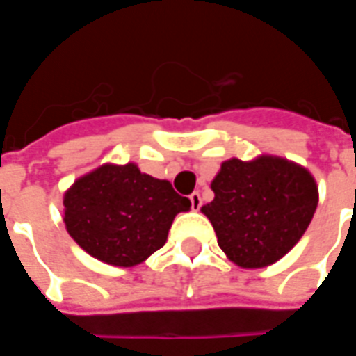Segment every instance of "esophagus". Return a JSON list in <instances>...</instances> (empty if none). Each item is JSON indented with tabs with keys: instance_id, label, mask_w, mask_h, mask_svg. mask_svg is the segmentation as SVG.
<instances>
[{
	"instance_id": "esophagus-1",
	"label": "esophagus",
	"mask_w": 356,
	"mask_h": 356,
	"mask_svg": "<svg viewBox=\"0 0 356 356\" xmlns=\"http://www.w3.org/2000/svg\"><path fill=\"white\" fill-rule=\"evenodd\" d=\"M202 206V198L200 194L198 193H193L191 194V208H193V211H198Z\"/></svg>"
}]
</instances>
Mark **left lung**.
Here are the masks:
<instances>
[{"label":"left lung","mask_w":356,"mask_h":356,"mask_svg":"<svg viewBox=\"0 0 356 356\" xmlns=\"http://www.w3.org/2000/svg\"><path fill=\"white\" fill-rule=\"evenodd\" d=\"M216 198L202 206L217 244L234 265L263 268L290 252L318 206V185L301 163L273 154L231 158L211 181Z\"/></svg>","instance_id":"8db88e82"}]
</instances>
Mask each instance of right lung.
Segmentation results:
<instances>
[{"label":"right lung","mask_w":356,"mask_h":356,"mask_svg":"<svg viewBox=\"0 0 356 356\" xmlns=\"http://www.w3.org/2000/svg\"><path fill=\"white\" fill-rule=\"evenodd\" d=\"M65 227L91 257L135 267L165 244L177 213L191 209L170 181L143 173L135 162H106L66 188Z\"/></svg>","instance_id":"obj_1"}]
</instances>
